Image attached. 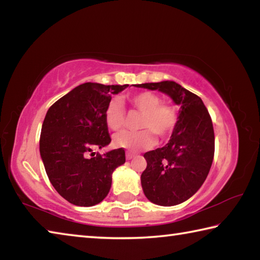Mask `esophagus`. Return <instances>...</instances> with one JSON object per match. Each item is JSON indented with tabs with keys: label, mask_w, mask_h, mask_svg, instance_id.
Listing matches in <instances>:
<instances>
[{
	"label": "esophagus",
	"mask_w": 260,
	"mask_h": 260,
	"mask_svg": "<svg viewBox=\"0 0 260 260\" xmlns=\"http://www.w3.org/2000/svg\"><path fill=\"white\" fill-rule=\"evenodd\" d=\"M134 156H135L134 152H129V151L126 152V158H127V159H132V158H133Z\"/></svg>",
	"instance_id": "34e87169"
}]
</instances>
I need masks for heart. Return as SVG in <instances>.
Masks as SVG:
<instances>
[{"instance_id":"heart-1","label":"heart","mask_w":260,"mask_h":260,"mask_svg":"<svg viewBox=\"0 0 260 260\" xmlns=\"http://www.w3.org/2000/svg\"><path fill=\"white\" fill-rule=\"evenodd\" d=\"M129 104L142 112L139 120V131H124L114 135L113 143L131 151L152 148L156 138L165 139L173 133L179 122V113L172 104L161 103L159 95L151 91H141L128 98ZM107 126L118 131L125 125V109L119 100L112 99L107 104L104 112Z\"/></svg>"}]
</instances>
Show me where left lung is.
<instances>
[{
  "label": "left lung",
  "instance_id": "left-lung-1",
  "mask_svg": "<svg viewBox=\"0 0 260 260\" xmlns=\"http://www.w3.org/2000/svg\"><path fill=\"white\" fill-rule=\"evenodd\" d=\"M136 87L162 91L180 105L179 122L169 143L144 153L147 169L141 184L147 199L173 206L195 193L205 181L214 156V131L203 101L174 81L141 83Z\"/></svg>",
  "mask_w": 260,
  "mask_h": 260
}]
</instances>
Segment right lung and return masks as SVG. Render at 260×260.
Here are the masks:
<instances>
[{
	"label": "right lung",
	"instance_id": "1",
	"mask_svg": "<svg viewBox=\"0 0 260 260\" xmlns=\"http://www.w3.org/2000/svg\"><path fill=\"white\" fill-rule=\"evenodd\" d=\"M128 85L86 82L51 105L40 135V155L49 181L63 199L93 206L110 191L112 173L125 162L124 148L95 156L111 142L104 112L112 94ZM91 153V157L87 155Z\"/></svg>",
	"mask_w": 260,
	"mask_h": 260
}]
</instances>
